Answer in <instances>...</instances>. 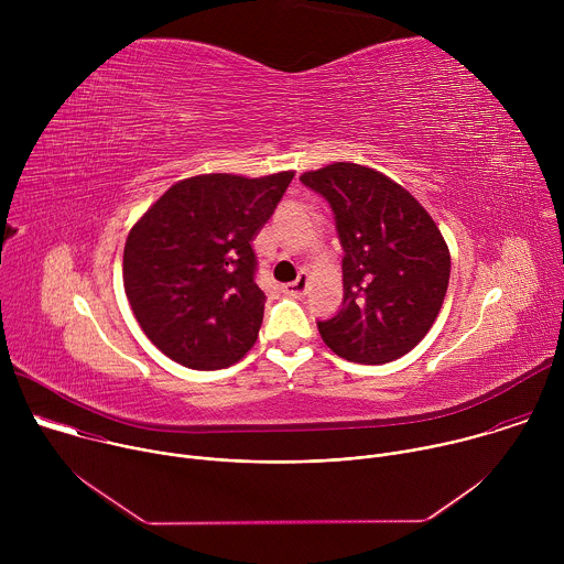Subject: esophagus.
<instances>
[{
	"instance_id": "obj_1",
	"label": "esophagus",
	"mask_w": 564,
	"mask_h": 564,
	"mask_svg": "<svg viewBox=\"0 0 564 564\" xmlns=\"http://www.w3.org/2000/svg\"><path fill=\"white\" fill-rule=\"evenodd\" d=\"M285 294H290V296H294V299L305 296V294H307V272H301L296 281L288 283V285H285Z\"/></svg>"
}]
</instances>
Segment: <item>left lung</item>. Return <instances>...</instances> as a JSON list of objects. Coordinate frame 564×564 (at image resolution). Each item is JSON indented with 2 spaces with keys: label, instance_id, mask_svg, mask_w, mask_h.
<instances>
[{
  "label": "left lung",
  "instance_id": "1",
  "mask_svg": "<svg viewBox=\"0 0 564 564\" xmlns=\"http://www.w3.org/2000/svg\"><path fill=\"white\" fill-rule=\"evenodd\" d=\"M324 196L344 248V307L318 321V335L355 364H388L411 352L442 310L451 252L420 200L392 178L357 163L305 172Z\"/></svg>",
  "mask_w": 564,
  "mask_h": 564
}]
</instances>
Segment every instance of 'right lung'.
<instances>
[{
  "instance_id": "obj_1",
  "label": "right lung",
  "mask_w": 564,
  "mask_h": 564,
  "mask_svg": "<svg viewBox=\"0 0 564 564\" xmlns=\"http://www.w3.org/2000/svg\"><path fill=\"white\" fill-rule=\"evenodd\" d=\"M294 172L200 174L172 185L131 227L122 281L151 344L194 370H218L257 344L265 294L252 240Z\"/></svg>"
}]
</instances>
